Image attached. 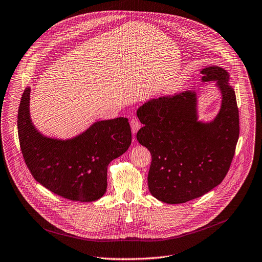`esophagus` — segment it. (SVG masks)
<instances>
[{"label":"esophagus","mask_w":262,"mask_h":262,"mask_svg":"<svg viewBox=\"0 0 262 262\" xmlns=\"http://www.w3.org/2000/svg\"><path fill=\"white\" fill-rule=\"evenodd\" d=\"M130 127H132L133 134H136L140 129V127H141L140 121L138 119H132L130 120Z\"/></svg>","instance_id":"1"}]
</instances>
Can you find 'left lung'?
I'll return each mask as SVG.
<instances>
[{
    "label": "left lung",
    "instance_id": "8db88e82",
    "mask_svg": "<svg viewBox=\"0 0 262 262\" xmlns=\"http://www.w3.org/2000/svg\"><path fill=\"white\" fill-rule=\"evenodd\" d=\"M201 73L202 82H215L222 94L212 121L198 120L195 91L150 99L137 111L144 124L137 140L152 157L148 188L164 203H184L208 193L225 178L234 157L239 116L229 73L220 66Z\"/></svg>",
    "mask_w": 262,
    "mask_h": 262
}]
</instances>
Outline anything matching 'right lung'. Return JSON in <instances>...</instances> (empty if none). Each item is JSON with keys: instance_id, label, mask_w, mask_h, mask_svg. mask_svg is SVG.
<instances>
[{"instance_id": "right-lung-1", "label": "right lung", "mask_w": 262, "mask_h": 262, "mask_svg": "<svg viewBox=\"0 0 262 262\" xmlns=\"http://www.w3.org/2000/svg\"><path fill=\"white\" fill-rule=\"evenodd\" d=\"M30 92L23 93L17 115L21 154L31 174L54 194L65 199L93 202L106 191L108 164L122 156L132 143L128 119L94 122L67 140L43 136L30 116Z\"/></svg>"}]
</instances>
